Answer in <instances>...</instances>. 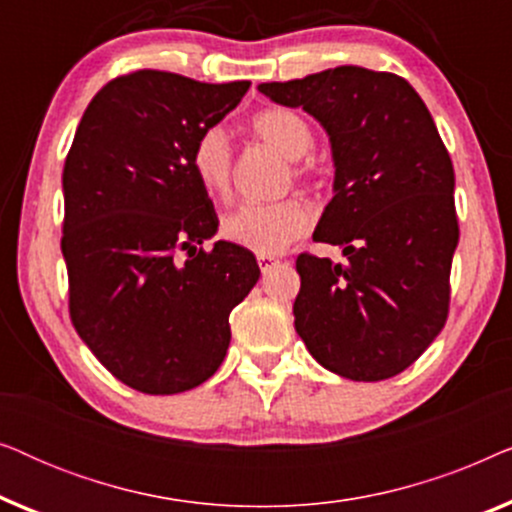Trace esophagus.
I'll use <instances>...</instances> for the list:
<instances>
[{"mask_svg": "<svg viewBox=\"0 0 512 512\" xmlns=\"http://www.w3.org/2000/svg\"><path fill=\"white\" fill-rule=\"evenodd\" d=\"M256 261H258V265H261V270L263 272H268L272 265H277L279 263V258H275V256H265V254H258L256 256Z\"/></svg>", "mask_w": 512, "mask_h": 512, "instance_id": "esophagus-1", "label": "esophagus"}]
</instances>
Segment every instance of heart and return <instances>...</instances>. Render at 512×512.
Listing matches in <instances>:
<instances>
[{
	"mask_svg": "<svg viewBox=\"0 0 512 512\" xmlns=\"http://www.w3.org/2000/svg\"><path fill=\"white\" fill-rule=\"evenodd\" d=\"M251 130L256 137L286 156L289 160H300L307 156L314 144L312 128L296 111L291 109H268L261 111ZM193 170L198 174L200 184L214 195H226L230 188V174H233V151H230L226 132L209 128L195 139L191 153ZM298 174L310 172V165H298ZM312 226V212L305 202L296 198L270 202V205H256L247 202L233 209L223 219L221 233L228 242L244 247L254 254L275 256L289 247V244L307 233Z\"/></svg>",
	"mask_w": 512,
	"mask_h": 512,
	"instance_id": "1",
	"label": "heart"
}]
</instances>
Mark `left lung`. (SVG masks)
<instances>
[{"instance_id": "1", "label": "left lung", "mask_w": 512, "mask_h": 512, "mask_svg": "<svg viewBox=\"0 0 512 512\" xmlns=\"http://www.w3.org/2000/svg\"><path fill=\"white\" fill-rule=\"evenodd\" d=\"M258 90L317 118L333 153V200L312 237L347 263L298 256V335L347 380L403 373L443 331L459 242L452 160L429 109L401 76L356 65Z\"/></svg>"}]
</instances>
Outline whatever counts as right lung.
Masks as SVG:
<instances>
[{"label": "right lung", "mask_w": 512, "mask_h": 512, "mask_svg": "<svg viewBox=\"0 0 512 512\" xmlns=\"http://www.w3.org/2000/svg\"><path fill=\"white\" fill-rule=\"evenodd\" d=\"M249 81L172 72L109 81L83 111L62 172L69 314L116 380L181 394L219 370L228 317L258 282L249 249L214 242L219 219L191 153Z\"/></svg>", "instance_id": "add662e5"}]
</instances>
